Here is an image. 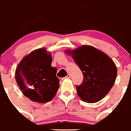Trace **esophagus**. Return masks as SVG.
I'll return each instance as SVG.
<instances>
[{"mask_svg": "<svg viewBox=\"0 0 131 131\" xmlns=\"http://www.w3.org/2000/svg\"><path fill=\"white\" fill-rule=\"evenodd\" d=\"M70 78V75L69 74H68V75H67L66 77L62 78V80H64V79H69Z\"/></svg>", "mask_w": 131, "mask_h": 131, "instance_id": "1", "label": "esophagus"}]
</instances>
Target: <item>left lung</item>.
<instances>
[{
	"label": "left lung",
	"mask_w": 131,
	"mask_h": 131,
	"mask_svg": "<svg viewBox=\"0 0 131 131\" xmlns=\"http://www.w3.org/2000/svg\"><path fill=\"white\" fill-rule=\"evenodd\" d=\"M83 75V81L77 85V93L81 100L96 103L102 100L115 83L117 68L112 59L91 46L83 45L73 51H66Z\"/></svg>",
	"instance_id": "1"
}]
</instances>
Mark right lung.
Masks as SVG:
<instances>
[{
	"label": "right lung",
	"instance_id": "obj_1",
	"mask_svg": "<svg viewBox=\"0 0 131 131\" xmlns=\"http://www.w3.org/2000/svg\"><path fill=\"white\" fill-rule=\"evenodd\" d=\"M45 48L37 49L24 57L16 68L15 79L20 90L32 101L46 103L54 97L59 88L57 69Z\"/></svg>",
	"mask_w": 131,
	"mask_h": 131
}]
</instances>
